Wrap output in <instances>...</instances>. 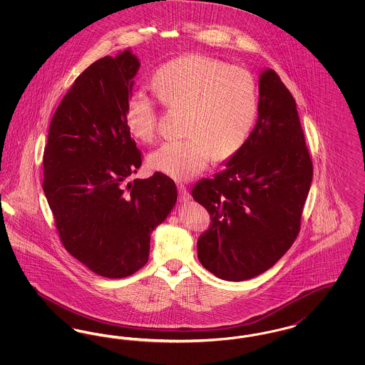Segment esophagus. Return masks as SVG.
<instances>
[{
  "label": "esophagus",
  "instance_id": "1",
  "mask_svg": "<svg viewBox=\"0 0 365 365\" xmlns=\"http://www.w3.org/2000/svg\"><path fill=\"white\" fill-rule=\"evenodd\" d=\"M178 190H179V198L182 202H189L191 200V195L189 194V191L186 189V186L183 185H179L178 186Z\"/></svg>",
  "mask_w": 365,
  "mask_h": 365
}]
</instances>
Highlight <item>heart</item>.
Here are the masks:
<instances>
[{"instance_id": "obj_1", "label": "heart", "mask_w": 365, "mask_h": 365, "mask_svg": "<svg viewBox=\"0 0 365 365\" xmlns=\"http://www.w3.org/2000/svg\"><path fill=\"white\" fill-rule=\"evenodd\" d=\"M152 87L164 105L187 109L183 140L165 142L148 157L149 167L175 180H190L213 155L217 161L234 156L249 137L257 116L253 76L240 67L202 54H186L160 66ZM125 127L133 138L150 142L156 134L153 100L134 93L125 105Z\"/></svg>"}]
</instances>
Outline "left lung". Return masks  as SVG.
Returning a JSON list of instances; mask_svg holds the SVG:
<instances>
[{
    "label": "left lung",
    "instance_id": "1",
    "mask_svg": "<svg viewBox=\"0 0 365 365\" xmlns=\"http://www.w3.org/2000/svg\"><path fill=\"white\" fill-rule=\"evenodd\" d=\"M259 118L225 170L192 187L212 225L198 260L217 278L242 282L274 267L298 235L312 183L294 97L271 68L259 76Z\"/></svg>",
    "mask_w": 365,
    "mask_h": 365
}]
</instances>
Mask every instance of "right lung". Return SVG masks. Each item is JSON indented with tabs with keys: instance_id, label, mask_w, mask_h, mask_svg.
I'll use <instances>...</instances> for the list:
<instances>
[{
	"instance_id": "1",
	"label": "right lung",
	"mask_w": 365,
	"mask_h": 365,
	"mask_svg": "<svg viewBox=\"0 0 365 365\" xmlns=\"http://www.w3.org/2000/svg\"><path fill=\"white\" fill-rule=\"evenodd\" d=\"M138 57L130 48L83 71L53 115L43 192L67 252L104 278H125L149 259L150 234L178 200L174 180L134 179L140 152L125 127Z\"/></svg>"
}]
</instances>
